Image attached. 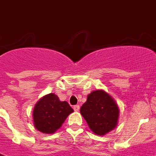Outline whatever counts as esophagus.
<instances>
[{
	"instance_id": "1",
	"label": "esophagus",
	"mask_w": 156,
	"mask_h": 156,
	"mask_svg": "<svg viewBox=\"0 0 156 156\" xmlns=\"http://www.w3.org/2000/svg\"><path fill=\"white\" fill-rule=\"evenodd\" d=\"M73 109H74V111L75 112H78L79 111V109H80V107H79V105H74V106H73Z\"/></svg>"
}]
</instances>
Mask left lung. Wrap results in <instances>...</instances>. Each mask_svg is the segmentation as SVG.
Returning a JSON list of instances; mask_svg holds the SVG:
<instances>
[{
    "label": "left lung",
    "instance_id": "8db88e82",
    "mask_svg": "<svg viewBox=\"0 0 156 156\" xmlns=\"http://www.w3.org/2000/svg\"><path fill=\"white\" fill-rule=\"evenodd\" d=\"M88 126L98 135H104L113 129L117 124L119 109L112 97L102 90L88 95L87 102L80 109Z\"/></svg>",
    "mask_w": 156,
    "mask_h": 156
}]
</instances>
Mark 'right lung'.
Returning a JSON list of instances; mask_svg holds the SVG:
<instances>
[{"mask_svg":"<svg viewBox=\"0 0 156 156\" xmlns=\"http://www.w3.org/2000/svg\"><path fill=\"white\" fill-rule=\"evenodd\" d=\"M73 112L68 103L61 102L55 94L51 93L40 99L35 105L33 111L34 125L42 133H52Z\"/></svg>","mask_w":156,"mask_h":156,"instance_id":"right-lung-1","label":"right lung"}]
</instances>
